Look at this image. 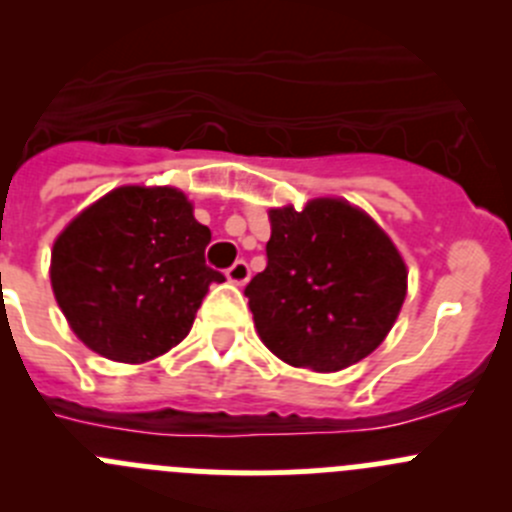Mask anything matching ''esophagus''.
<instances>
[{
  "label": "esophagus",
  "instance_id": "34e87169",
  "mask_svg": "<svg viewBox=\"0 0 512 512\" xmlns=\"http://www.w3.org/2000/svg\"><path fill=\"white\" fill-rule=\"evenodd\" d=\"M227 280L234 285H245L247 280H250V265H247L245 260H237L227 270Z\"/></svg>",
  "mask_w": 512,
  "mask_h": 512
}]
</instances>
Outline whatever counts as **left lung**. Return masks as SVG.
<instances>
[{"instance_id":"left-lung-1","label":"left lung","mask_w":512,"mask_h":512,"mask_svg":"<svg viewBox=\"0 0 512 512\" xmlns=\"http://www.w3.org/2000/svg\"><path fill=\"white\" fill-rule=\"evenodd\" d=\"M267 267L245 295L262 343L285 364L341 371L379 348L407 298V265L343 199L270 209Z\"/></svg>"}]
</instances>
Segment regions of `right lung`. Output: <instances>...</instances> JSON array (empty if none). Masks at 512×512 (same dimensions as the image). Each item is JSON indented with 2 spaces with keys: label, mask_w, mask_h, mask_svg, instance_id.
Masks as SVG:
<instances>
[{
  "label": "right lung",
  "mask_w": 512,
  "mask_h": 512,
  "mask_svg": "<svg viewBox=\"0 0 512 512\" xmlns=\"http://www.w3.org/2000/svg\"><path fill=\"white\" fill-rule=\"evenodd\" d=\"M212 232L171 186H121L80 212L52 245L50 280L75 336L100 356L143 364L191 331L222 272Z\"/></svg>",
  "instance_id": "right-lung-1"
}]
</instances>
